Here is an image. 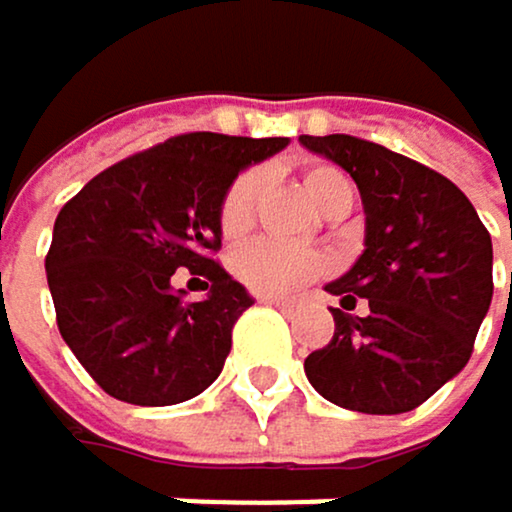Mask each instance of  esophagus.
<instances>
[{
	"instance_id": "obj_1",
	"label": "esophagus",
	"mask_w": 512,
	"mask_h": 512,
	"mask_svg": "<svg viewBox=\"0 0 512 512\" xmlns=\"http://www.w3.org/2000/svg\"><path fill=\"white\" fill-rule=\"evenodd\" d=\"M262 302H268V306H275L281 312H290L293 309V299H287V296H262Z\"/></svg>"
}]
</instances>
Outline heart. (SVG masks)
<instances>
[{
    "instance_id": "b5f03b06",
    "label": "heart",
    "mask_w": 512,
    "mask_h": 512,
    "mask_svg": "<svg viewBox=\"0 0 512 512\" xmlns=\"http://www.w3.org/2000/svg\"><path fill=\"white\" fill-rule=\"evenodd\" d=\"M302 185H306V194L324 213L333 210L340 200H352V185L346 175L324 163L309 166L306 175H302ZM259 194H262V175L256 169L241 172L228 185L219 206V231L225 241H241L253 228ZM234 271L250 290L278 296V293H293L302 284L321 278L327 271V259L315 250L287 247L278 241H256L234 256Z\"/></svg>"
}]
</instances>
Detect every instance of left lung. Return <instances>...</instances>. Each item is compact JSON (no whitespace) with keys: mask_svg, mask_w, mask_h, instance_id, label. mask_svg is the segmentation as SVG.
<instances>
[{"mask_svg":"<svg viewBox=\"0 0 512 512\" xmlns=\"http://www.w3.org/2000/svg\"><path fill=\"white\" fill-rule=\"evenodd\" d=\"M299 141L343 166L364 203V253L327 284L340 296V309H330L337 330L306 358V377L349 411H414L473 355L494 293L491 234L436 169L355 135ZM358 301L364 316L351 315Z\"/></svg>","mask_w":512,"mask_h":512,"instance_id":"left-lung-1","label":"left lung"}]
</instances>
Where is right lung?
I'll use <instances>...</instances> for the list:
<instances>
[{"instance_id": "obj_1", "label": "right lung", "mask_w": 512, "mask_h": 512, "mask_svg": "<svg viewBox=\"0 0 512 512\" xmlns=\"http://www.w3.org/2000/svg\"><path fill=\"white\" fill-rule=\"evenodd\" d=\"M287 138L175 135L98 172L55 219L45 275L58 330L76 361L129 405L163 408L200 395L231 352L253 299L213 259L219 206L234 175ZM188 267L200 303L174 290Z\"/></svg>"}]
</instances>
